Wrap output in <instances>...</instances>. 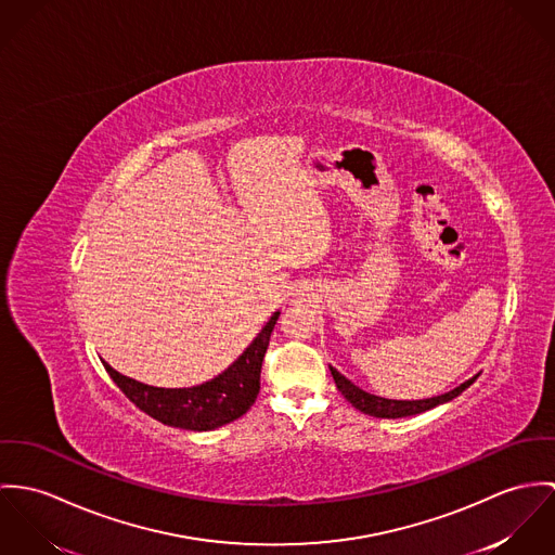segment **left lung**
I'll use <instances>...</instances> for the list:
<instances>
[{
    "label": "left lung",
    "mask_w": 555,
    "mask_h": 555,
    "mask_svg": "<svg viewBox=\"0 0 555 555\" xmlns=\"http://www.w3.org/2000/svg\"><path fill=\"white\" fill-rule=\"evenodd\" d=\"M330 372L334 376V383L338 387V391L362 413L372 415V417H380V420H398V417H411V415H420V413H426L438 404H444L453 398H457L464 389H468L477 376L468 378L466 383H462L460 387L442 393V396H434V398H426V400H387V398H378V396H372L369 391L360 389L358 385H353L347 376H343L338 370L334 366H330Z\"/></svg>",
    "instance_id": "obj_1"
}]
</instances>
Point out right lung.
I'll return each mask as SVG.
<instances>
[{"mask_svg":"<svg viewBox=\"0 0 555 555\" xmlns=\"http://www.w3.org/2000/svg\"><path fill=\"white\" fill-rule=\"evenodd\" d=\"M279 314L281 312H274L270 317L257 338L248 345L247 351L230 369L197 387H151L125 376L106 362L104 366L125 396L153 420L183 430H215L243 417L253 406L259 393L261 362Z\"/></svg>","mask_w":555,"mask_h":555,"instance_id":"right-lung-1","label":"right lung"}]
</instances>
